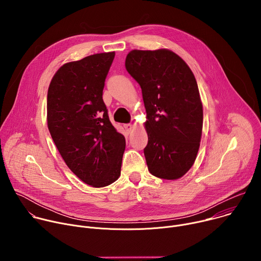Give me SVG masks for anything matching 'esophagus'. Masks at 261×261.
I'll list each match as a JSON object with an SVG mask.
<instances>
[{
  "label": "esophagus",
  "instance_id": "34e87169",
  "mask_svg": "<svg viewBox=\"0 0 261 261\" xmlns=\"http://www.w3.org/2000/svg\"><path fill=\"white\" fill-rule=\"evenodd\" d=\"M124 128L126 129L127 133H130V132L133 130V125H131V124H126V125H124Z\"/></svg>",
  "mask_w": 261,
  "mask_h": 261
}]
</instances>
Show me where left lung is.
I'll use <instances>...</instances> for the list:
<instances>
[{"mask_svg": "<svg viewBox=\"0 0 261 261\" xmlns=\"http://www.w3.org/2000/svg\"><path fill=\"white\" fill-rule=\"evenodd\" d=\"M125 66L142 92L148 171L164 179L179 178L194 164L202 134L203 110L194 74L165 48L131 50Z\"/></svg>", "mask_w": 261, "mask_h": 261, "instance_id": "left-lung-1", "label": "left lung"}]
</instances>
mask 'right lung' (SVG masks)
<instances>
[{"label":"right lung","instance_id":"1","mask_svg":"<svg viewBox=\"0 0 261 261\" xmlns=\"http://www.w3.org/2000/svg\"><path fill=\"white\" fill-rule=\"evenodd\" d=\"M115 51L64 64L47 92V126L71 171L95 188L121 175L126 140L110 123L102 99Z\"/></svg>","mask_w":261,"mask_h":261}]
</instances>
